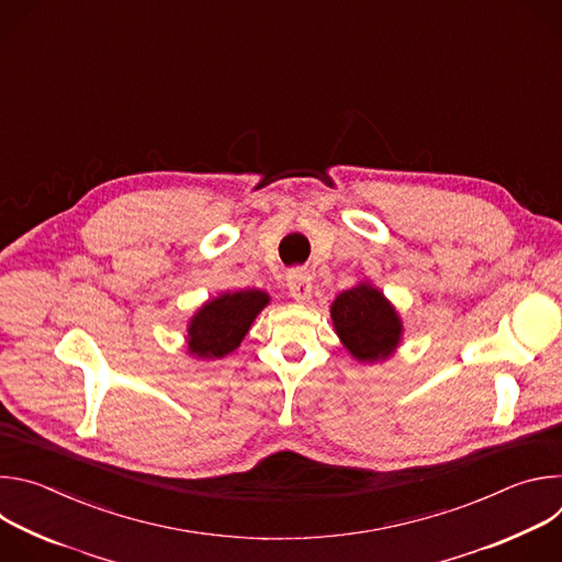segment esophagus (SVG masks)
I'll use <instances>...</instances> for the list:
<instances>
[{
	"mask_svg": "<svg viewBox=\"0 0 562 562\" xmlns=\"http://www.w3.org/2000/svg\"><path fill=\"white\" fill-rule=\"evenodd\" d=\"M286 289L293 300L306 302L311 297V273L306 269H291L286 276Z\"/></svg>",
	"mask_w": 562,
	"mask_h": 562,
	"instance_id": "1",
	"label": "esophagus"
}]
</instances>
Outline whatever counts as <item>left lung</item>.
Segmentation results:
<instances>
[{"label":"left lung","instance_id":"obj_1","mask_svg":"<svg viewBox=\"0 0 562 562\" xmlns=\"http://www.w3.org/2000/svg\"><path fill=\"white\" fill-rule=\"evenodd\" d=\"M331 317L345 347L362 362L386 358L403 331L393 306L369 284L342 291L331 306Z\"/></svg>","mask_w":562,"mask_h":562}]
</instances>
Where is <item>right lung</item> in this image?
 Here are the masks:
<instances>
[{
	"instance_id": "obj_1",
	"label": "right lung",
	"mask_w": 562,
	"mask_h": 562,
	"mask_svg": "<svg viewBox=\"0 0 562 562\" xmlns=\"http://www.w3.org/2000/svg\"><path fill=\"white\" fill-rule=\"evenodd\" d=\"M269 304L262 291L224 293L204 304L189 327V351L200 358H222L237 349L256 315Z\"/></svg>"
}]
</instances>
